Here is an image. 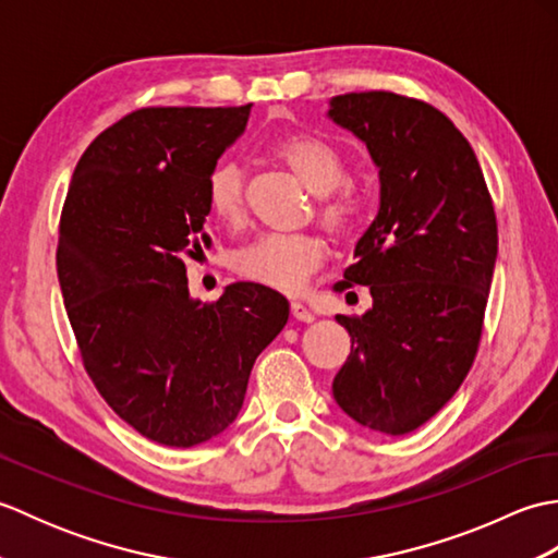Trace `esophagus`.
<instances>
[{
	"label": "esophagus",
	"mask_w": 558,
	"mask_h": 558,
	"mask_svg": "<svg viewBox=\"0 0 558 558\" xmlns=\"http://www.w3.org/2000/svg\"><path fill=\"white\" fill-rule=\"evenodd\" d=\"M290 312H292L294 318H298V322H304V324H312L314 322V314L306 310L302 302H292L290 304Z\"/></svg>",
	"instance_id": "34e87169"
}]
</instances>
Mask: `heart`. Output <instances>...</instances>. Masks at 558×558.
I'll return each mask as SVG.
<instances>
[{
    "mask_svg": "<svg viewBox=\"0 0 558 558\" xmlns=\"http://www.w3.org/2000/svg\"><path fill=\"white\" fill-rule=\"evenodd\" d=\"M278 156L298 172L312 192L325 196L322 218L336 234H350L364 213L360 194L338 189L348 177V162L330 141L312 134H294L276 146ZM208 208L225 225H240L246 216L244 172L234 160H222L206 182ZM326 246L316 234H266L232 256L242 278L268 290L298 294L324 264Z\"/></svg>",
    "mask_w": 558,
    "mask_h": 558,
    "instance_id": "1",
    "label": "heart"
}]
</instances>
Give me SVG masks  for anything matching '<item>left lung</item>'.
I'll list each match as a JSON object with an SVG mask.
<instances>
[{
    "instance_id": "1",
    "label": "left lung",
    "mask_w": 558,
    "mask_h": 558,
    "mask_svg": "<svg viewBox=\"0 0 558 558\" xmlns=\"http://www.w3.org/2000/svg\"><path fill=\"white\" fill-rule=\"evenodd\" d=\"M326 114L378 168V213L338 286H366L372 306L336 316L352 348L333 398L366 429L400 436L453 398L477 354L499 252L492 196L468 138L432 105L345 93Z\"/></svg>"
}]
</instances>
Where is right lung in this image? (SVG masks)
<instances>
[{
	"mask_svg": "<svg viewBox=\"0 0 558 558\" xmlns=\"http://www.w3.org/2000/svg\"><path fill=\"white\" fill-rule=\"evenodd\" d=\"M242 108H144L93 141L71 174L57 276L83 366L150 441L192 448L242 410L248 374L290 304L234 282L204 304L184 256L201 248L206 182L244 134Z\"/></svg>",
	"mask_w": 558,
	"mask_h": 558,
	"instance_id": "right-lung-1",
	"label": "right lung"
}]
</instances>
